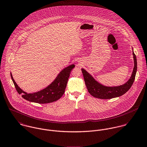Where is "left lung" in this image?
<instances>
[{
	"label": "left lung",
	"instance_id": "left-lung-1",
	"mask_svg": "<svg viewBox=\"0 0 147 147\" xmlns=\"http://www.w3.org/2000/svg\"><path fill=\"white\" fill-rule=\"evenodd\" d=\"M132 55L134 66L130 78L125 84L120 86L113 87L104 86L96 81L89 73L82 68V72L89 93L94 98L101 99H110L119 97L128 91L134 82L137 71L136 57L134 51H132Z\"/></svg>",
	"mask_w": 147,
	"mask_h": 147
}]
</instances>
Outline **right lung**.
<instances>
[{
    "label": "right lung",
    "mask_w": 147,
    "mask_h": 147,
    "mask_svg": "<svg viewBox=\"0 0 147 147\" xmlns=\"http://www.w3.org/2000/svg\"><path fill=\"white\" fill-rule=\"evenodd\" d=\"M74 67V64L66 67L59 73L55 80L47 87L38 92L30 94L24 91L17 84L11 73V77L17 91L19 94H22V98L30 102L39 104H46L56 101L62 97L65 92L70 72Z\"/></svg>",
    "instance_id": "1"
}]
</instances>
